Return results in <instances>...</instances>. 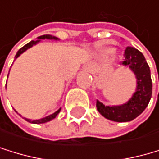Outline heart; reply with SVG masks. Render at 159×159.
<instances>
[{"label": "heart", "instance_id": "heart-1", "mask_svg": "<svg viewBox=\"0 0 159 159\" xmlns=\"http://www.w3.org/2000/svg\"><path fill=\"white\" fill-rule=\"evenodd\" d=\"M102 52L106 53V55H107V53H109L110 52V49H103L102 50Z\"/></svg>", "mask_w": 159, "mask_h": 159}]
</instances>
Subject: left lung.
<instances>
[{"mask_svg":"<svg viewBox=\"0 0 159 159\" xmlns=\"http://www.w3.org/2000/svg\"><path fill=\"white\" fill-rule=\"evenodd\" d=\"M137 78V89L127 103L118 107H106L97 101V108L106 118L116 122H128L139 116L148 107L152 93L151 70L143 53L135 48L127 47L124 52V61Z\"/></svg>","mask_w":159,"mask_h":159,"instance_id":"1","label":"left lung"}]
</instances>
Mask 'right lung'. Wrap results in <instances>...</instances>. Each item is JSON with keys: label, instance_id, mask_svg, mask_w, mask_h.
<instances>
[{"label": "right lung", "instance_id": "add662e5", "mask_svg": "<svg viewBox=\"0 0 159 159\" xmlns=\"http://www.w3.org/2000/svg\"><path fill=\"white\" fill-rule=\"evenodd\" d=\"M41 39H55V40H57V38L56 37H52V36H51V35H43V36H40V37H38V40H36V41H31V42H29L28 44H26L24 47H22L21 49L17 52V53H16V56H15V58L16 57H18L22 52H24L27 49H29V48H31L33 45H35V44H37L38 42H40L41 41ZM60 111V108L57 110V111H56L55 113H52V114H51V115H49V116H47V117H45V118H42V119H39V120H33V121H31L30 119H27V118H25L27 121H29V122H32V123H36V124H39V123H45V122H48V121H51L52 119H53L58 114V112Z\"/></svg>", "mask_w": 159, "mask_h": 159}]
</instances>
